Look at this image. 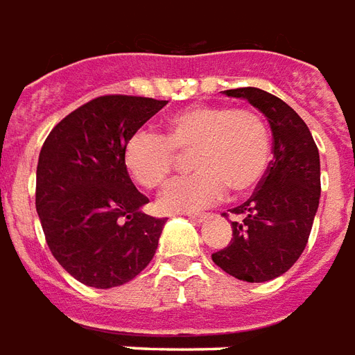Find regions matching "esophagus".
<instances>
[{
  "label": "esophagus",
  "mask_w": 355,
  "mask_h": 355,
  "mask_svg": "<svg viewBox=\"0 0 355 355\" xmlns=\"http://www.w3.org/2000/svg\"><path fill=\"white\" fill-rule=\"evenodd\" d=\"M185 216H187L191 221H195V223H202V221H206V219H208V216H206V214H185Z\"/></svg>",
  "instance_id": "obj_1"
}]
</instances>
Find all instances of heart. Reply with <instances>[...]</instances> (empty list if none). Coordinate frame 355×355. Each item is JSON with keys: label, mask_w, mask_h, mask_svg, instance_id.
Segmentation results:
<instances>
[{"label": "heart", "mask_w": 355, "mask_h": 355, "mask_svg": "<svg viewBox=\"0 0 355 355\" xmlns=\"http://www.w3.org/2000/svg\"><path fill=\"white\" fill-rule=\"evenodd\" d=\"M178 155H193L196 174L174 181L160 195L164 211H187L219 202L227 191L244 195L265 178L272 138L265 119L231 105H191L166 119V136L136 130L123 147V162L132 180L159 189L172 175Z\"/></svg>", "instance_id": "1"}]
</instances>
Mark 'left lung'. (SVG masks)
Listing matches in <instances>:
<instances>
[{
  "label": "left lung",
  "mask_w": 355,
  "mask_h": 355,
  "mask_svg": "<svg viewBox=\"0 0 355 355\" xmlns=\"http://www.w3.org/2000/svg\"><path fill=\"white\" fill-rule=\"evenodd\" d=\"M263 113L272 130L274 159L244 204L231 211L232 238L211 259L242 282L261 284L287 272L306 248L320 204V153L309 126L284 100L265 90H225Z\"/></svg>",
  "instance_id": "obj_1"
}]
</instances>
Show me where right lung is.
Returning a JSON list of instances; mask_svg holds the SVG:
<instances>
[{
  "label": "right lung",
  "mask_w": 355,
  "mask_h": 355,
  "mask_svg": "<svg viewBox=\"0 0 355 355\" xmlns=\"http://www.w3.org/2000/svg\"><path fill=\"white\" fill-rule=\"evenodd\" d=\"M166 103L100 96L62 119L41 147L35 185L41 227L54 259L85 286H123L157 252L166 219L141 211L149 198L134 187L123 147Z\"/></svg>",
  "instance_id": "1"
}]
</instances>
